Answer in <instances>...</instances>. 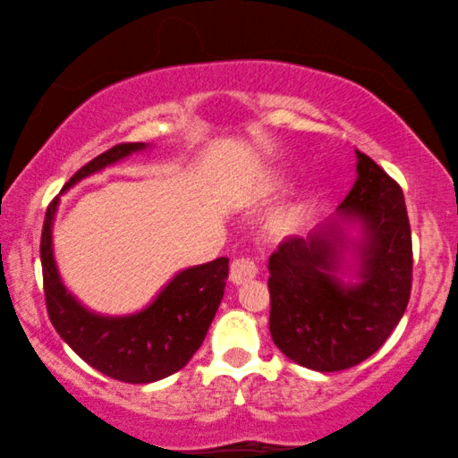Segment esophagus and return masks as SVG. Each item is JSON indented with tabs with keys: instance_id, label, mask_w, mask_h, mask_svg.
<instances>
[{
	"instance_id": "obj_1",
	"label": "esophagus",
	"mask_w": 458,
	"mask_h": 458,
	"mask_svg": "<svg viewBox=\"0 0 458 458\" xmlns=\"http://www.w3.org/2000/svg\"><path fill=\"white\" fill-rule=\"evenodd\" d=\"M256 275H259V267H256V262L252 259L242 256V259H235L231 262L229 279L233 285H242L246 284V281H252Z\"/></svg>"
}]
</instances>
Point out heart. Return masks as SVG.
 Instances as JSON below:
<instances>
[{
    "instance_id": "obj_1",
    "label": "heart",
    "mask_w": 458,
    "mask_h": 458,
    "mask_svg": "<svg viewBox=\"0 0 458 458\" xmlns=\"http://www.w3.org/2000/svg\"><path fill=\"white\" fill-rule=\"evenodd\" d=\"M284 187H285V179L281 177V174L265 173L262 177L256 179V183L252 187V199L254 202H268V199H273L277 193L284 191ZM306 218H309L306 204H292L275 215L271 229L275 235H281V237L293 235L304 227Z\"/></svg>"
}]
</instances>
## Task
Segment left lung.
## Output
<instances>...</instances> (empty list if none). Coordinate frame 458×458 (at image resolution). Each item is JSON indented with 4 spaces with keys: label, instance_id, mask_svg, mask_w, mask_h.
Instances as JSON below:
<instances>
[{
    "label": "left lung",
    "instance_id": "1",
    "mask_svg": "<svg viewBox=\"0 0 458 458\" xmlns=\"http://www.w3.org/2000/svg\"><path fill=\"white\" fill-rule=\"evenodd\" d=\"M356 183L337 215L362 227L356 284L337 278L346 237L340 221L281 242L268 259V329L281 352L312 371H344L369 359L411 298L412 240L400 185L356 149Z\"/></svg>",
    "mask_w": 458,
    "mask_h": 458
}]
</instances>
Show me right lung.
Here are the masks:
<instances>
[{
  "instance_id": "1",
  "label": "right lung",
  "mask_w": 458,
  "mask_h": 458,
  "mask_svg": "<svg viewBox=\"0 0 458 458\" xmlns=\"http://www.w3.org/2000/svg\"><path fill=\"white\" fill-rule=\"evenodd\" d=\"M143 148L146 143H118L79 168L64 190ZM55 208L58 198L47 206L43 221L41 268L47 315L58 335L87 365L124 384H152L183 369L202 346L221 304L229 259L221 256L174 275L158 298L135 315H96L74 300L58 275L52 250Z\"/></svg>"
}]
</instances>
